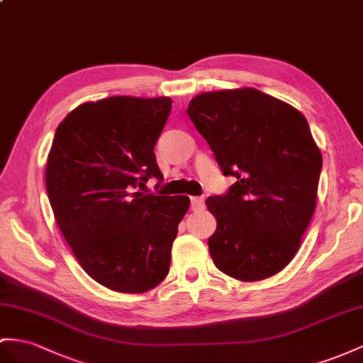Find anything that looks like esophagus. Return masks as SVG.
Listing matches in <instances>:
<instances>
[{
  "label": "esophagus",
  "instance_id": "34e87169",
  "mask_svg": "<svg viewBox=\"0 0 363 363\" xmlns=\"http://www.w3.org/2000/svg\"><path fill=\"white\" fill-rule=\"evenodd\" d=\"M190 201H191V210L199 211V210L203 208V201H206V199H203L202 196H193Z\"/></svg>",
  "mask_w": 363,
  "mask_h": 363
}]
</instances>
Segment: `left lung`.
Listing matches in <instances>:
<instances>
[{
  "label": "left lung",
  "instance_id": "1",
  "mask_svg": "<svg viewBox=\"0 0 363 363\" xmlns=\"http://www.w3.org/2000/svg\"><path fill=\"white\" fill-rule=\"evenodd\" d=\"M187 113L225 176L206 206L216 218L208 250L218 270L264 281L293 261L318 202L322 153L299 110L252 87L203 91Z\"/></svg>",
  "mask_w": 363,
  "mask_h": 363
}]
</instances>
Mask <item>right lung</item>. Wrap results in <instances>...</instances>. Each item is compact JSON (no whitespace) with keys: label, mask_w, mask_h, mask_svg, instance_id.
<instances>
[{"label":"right lung","mask_w":363,"mask_h":363,"mask_svg":"<svg viewBox=\"0 0 363 363\" xmlns=\"http://www.w3.org/2000/svg\"><path fill=\"white\" fill-rule=\"evenodd\" d=\"M170 110L169 96L87 101L55 132L45 164L55 220L79 265L108 290L145 293L169 274L190 198L136 187L162 179L153 150Z\"/></svg>","instance_id":"1"}]
</instances>
